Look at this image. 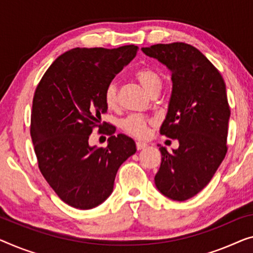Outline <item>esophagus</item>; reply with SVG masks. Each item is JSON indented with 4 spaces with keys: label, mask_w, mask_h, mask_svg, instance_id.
Instances as JSON below:
<instances>
[{
    "label": "esophagus",
    "mask_w": 253,
    "mask_h": 253,
    "mask_svg": "<svg viewBox=\"0 0 253 253\" xmlns=\"http://www.w3.org/2000/svg\"><path fill=\"white\" fill-rule=\"evenodd\" d=\"M146 146H148V144H146V143H144V142H136L137 150H143V149H145Z\"/></svg>",
    "instance_id": "esophagus-1"
}]
</instances>
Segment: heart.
<instances>
[{
    "label": "heart",
    "instance_id": "obj_1",
    "mask_svg": "<svg viewBox=\"0 0 253 253\" xmlns=\"http://www.w3.org/2000/svg\"><path fill=\"white\" fill-rule=\"evenodd\" d=\"M135 78L143 86L146 92L152 94L154 92L161 89L163 86V77L156 69L150 67H144L135 73ZM104 102L109 109H114L118 104V86L116 82H110L105 86L104 89ZM154 125V120L146 118L141 115H130L126 117L125 119L120 123V127L128 135L144 138L149 135V127Z\"/></svg>",
    "mask_w": 253,
    "mask_h": 253
}]
</instances>
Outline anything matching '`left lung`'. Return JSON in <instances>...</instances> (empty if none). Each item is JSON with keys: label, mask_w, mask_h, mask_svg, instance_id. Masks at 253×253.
Segmentation results:
<instances>
[{"label": "left lung", "mask_w": 253, "mask_h": 253, "mask_svg": "<svg viewBox=\"0 0 253 253\" xmlns=\"http://www.w3.org/2000/svg\"><path fill=\"white\" fill-rule=\"evenodd\" d=\"M142 51L171 71V95L160 134L179 143L171 153L159 148L161 165L154 183L165 197L185 201L208 185L227 152L231 110L225 82L190 44H156Z\"/></svg>", "instance_id": "obj_1"}]
</instances>
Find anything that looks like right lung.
Here are the masks:
<instances>
[{"instance_id": "obj_1", "label": "right lung", "mask_w": 253, "mask_h": 253, "mask_svg": "<svg viewBox=\"0 0 253 253\" xmlns=\"http://www.w3.org/2000/svg\"><path fill=\"white\" fill-rule=\"evenodd\" d=\"M138 47H76L61 54L44 74L33 99L30 135L40 170L70 207L95 208L114 191L117 171L136 145L116 128L105 148L90 146L93 128L107 112L104 89L135 58Z\"/></svg>"}]
</instances>
